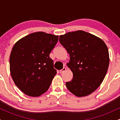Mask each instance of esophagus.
Returning <instances> with one entry per match:
<instances>
[{"mask_svg": "<svg viewBox=\"0 0 120 120\" xmlns=\"http://www.w3.org/2000/svg\"><path fill=\"white\" fill-rule=\"evenodd\" d=\"M65 71H66V68H63L61 70H60V73H64Z\"/></svg>", "mask_w": 120, "mask_h": 120, "instance_id": "esophagus-1", "label": "esophagus"}]
</instances>
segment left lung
Returning a JSON list of instances; mask_svg holds the SVG:
<instances>
[{
  "label": "left lung",
  "mask_w": 120,
  "mask_h": 120,
  "mask_svg": "<svg viewBox=\"0 0 120 120\" xmlns=\"http://www.w3.org/2000/svg\"><path fill=\"white\" fill-rule=\"evenodd\" d=\"M59 42L69 54L67 66L73 77L66 86L78 97L89 95L102 83L108 70L109 57L104 41L82 30L59 37Z\"/></svg>",
  "instance_id": "obj_1"
}]
</instances>
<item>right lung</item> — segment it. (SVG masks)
<instances>
[{
    "label": "right lung",
    "instance_id": "obj_1",
    "mask_svg": "<svg viewBox=\"0 0 120 120\" xmlns=\"http://www.w3.org/2000/svg\"><path fill=\"white\" fill-rule=\"evenodd\" d=\"M58 38L42 31L33 33L17 41L12 48L11 74L15 85L27 95L39 96L49 89L57 73L49 53Z\"/></svg>",
    "mask_w": 120,
    "mask_h": 120
}]
</instances>
